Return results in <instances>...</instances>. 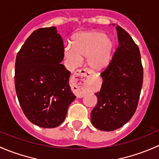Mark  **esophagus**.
<instances>
[{
	"instance_id": "34e87169",
	"label": "esophagus",
	"mask_w": 159,
	"mask_h": 159,
	"mask_svg": "<svg viewBox=\"0 0 159 159\" xmlns=\"http://www.w3.org/2000/svg\"><path fill=\"white\" fill-rule=\"evenodd\" d=\"M92 74L85 70H80L75 72L73 76V80L76 87V93L78 98H82L85 95V86L87 84L88 80Z\"/></svg>"
}]
</instances>
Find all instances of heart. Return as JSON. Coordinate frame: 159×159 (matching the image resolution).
I'll use <instances>...</instances> for the list:
<instances>
[{
  "label": "heart",
  "instance_id": "b5f03b06",
  "mask_svg": "<svg viewBox=\"0 0 159 159\" xmlns=\"http://www.w3.org/2000/svg\"><path fill=\"white\" fill-rule=\"evenodd\" d=\"M115 42L112 37L99 30L78 33L73 39V45L67 43L63 49L66 60L73 67L80 66L83 57L92 71L101 72L109 66L113 57Z\"/></svg>",
  "mask_w": 159,
  "mask_h": 159
}]
</instances>
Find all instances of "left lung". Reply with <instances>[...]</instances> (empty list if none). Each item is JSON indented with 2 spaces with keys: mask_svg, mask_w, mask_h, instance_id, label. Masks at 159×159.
<instances>
[{
  "mask_svg": "<svg viewBox=\"0 0 159 159\" xmlns=\"http://www.w3.org/2000/svg\"><path fill=\"white\" fill-rule=\"evenodd\" d=\"M116 28L119 47L110 64L101 73L102 87L95 93L98 101L91 112L92 124L106 132L119 129L130 120L136 110L143 82L138 46L120 26Z\"/></svg>",
  "mask_w": 159,
  "mask_h": 159,
  "instance_id": "8db88e82",
  "label": "left lung"
}]
</instances>
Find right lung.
<instances>
[{
	"label": "right lung",
	"instance_id": "obj_1",
	"mask_svg": "<svg viewBox=\"0 0 159 159\" xmlns=\"http://www.w3.org/2000/svg\"><path fill=\"white\" fill-rule=\"evenodd\" d=\"M63 41L57 27L34 31L17 55L15 89L23 112L32 123L55 128L65 120L76 99L70 72L63 64Z\"/></svg>",
	"mask_w": 159,
	"mask_h": 159
}]
</instances>
